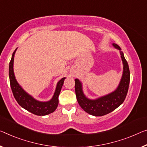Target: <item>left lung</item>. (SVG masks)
Returning <instances> with one entry per match:
<instances>
[{
    "label": "left lung",
    "mask_w": 147,
    "mask_h": 147,
    "mask_svg": "<svg viewBox=\"0 0 147 147\" xmlns=\"http://www.w3.org/2000/svg\"><path fill=\"white\" fill-rule=\"evenodd\" d=\"M115 48L120 51L118 45L113 43ZM120 55L123 64V76L119 86L114 92L96 100H90L85 97L82 91V85L78 79L75 80V91L79 105L88 114L95 116H102L109 114L119 107L123 102L127 95L130 81V71L127 60L120 51Z\"/></svg>",
    "instance_id": "8db88e82"
}]
</instances>
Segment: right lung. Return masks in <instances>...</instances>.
I'll list each match as a JSON object with an SVG mask.
<instances>
[{
  "mask_svg": "<svg viewBox=\"0 0 147 147\" xmlns=\"http://www.w3.org/2000/svg\"><path fill=\"white\" fill-rule=\"evenodd\" d=\"M16 51V49L13 53L12 58H11L10 64H9V78H10V87L15 99L22 108L33 114L37 115V116H45V115L53 112L58 107V96H59L62 85L64 84V81L66 78H64L61 79L58 81L55 94H54L53 98L50 101L39 102V101L36 100L32 96L29 95L20 86L16 80L13 69V58H14Z\"/></svg>",
  "mask_w": 147,
  "mask_h": 147,
  "instance_id": "right-lung-1",
  "label": "right lung"
}]
</instances>
